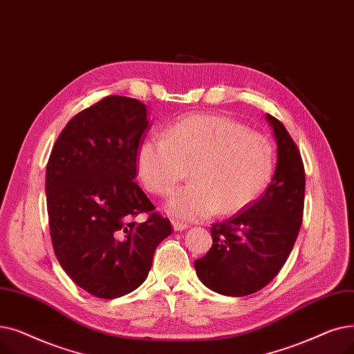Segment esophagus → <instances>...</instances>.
Here are the masks:
<instances>
[{
	"label": "esophagus",
	"instance_id": "34e87169",
	"mask_svg": "<svg viewBox=\"0 0 354 354\" xmlns=\"http://www.w3.org/2000/svg\"><path fill=\"white\" fill-rule=\"evenodd\" d=\"M173 227H174V230H176V232H178V230L187 229V227H189V225H187V223H184V222H180V221H173Z\"/></svg>",
	"mask_w": 354,
	"mask_h": 354
}]
</instances>
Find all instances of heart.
I'll return each mask as SVG.
<instances>
[{
	"instance_id": "b5f03b06",
	"label": "heart",
	"mask_w": 354,
	"mask_h": 354,
	"mask_svg": "<svg viewBox=\"0 0 354 354\" xmlns=\"http://www.w3.org/2000/svg\"><path fill=\"white\" fill-rule=\"evenodd\" d=\"M275 164L271 140L223 115L183 118L137 151L138 176L157 196L170 193L190 167L193 181L167 201L168 212L189 221L243 212L271 184Z\"/></svg>"
}]
</instances>
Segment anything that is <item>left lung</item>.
I'll list each match as a JSON object with an SVG mask.
<instances>
[{
	"instance_id": "obj_1",
	"label": "left lung",
	"mask_w": 354,
	"mask_h": 354,
	"mask_svg": "<svg viewBox=\"0 0 354 354\" xmlns=\"http://www.w3.org/2000/svg\"><path fill=\"white\" fill-rule=\"evenodd\" d=\"M278 144L274 178L254 205L210 227L213 245L194 261L206 287L230 297L262 290L288 259L302 223L306 171L283 124L266 115Z\"/></svg>"
}]
</instances>
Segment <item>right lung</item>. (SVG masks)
Returning a JSON list of instances; mask_svg holds the SVG:
<instances>
[{"instance_id":"add662e5","label":"right lung","mask_w":354,"mask_h":354,"mask_svg":"<svg viewBox=\"0 0 354 354\" xmlns=\"http://www.w3.org/2000/svg\"><path fill=\"white\" fill-rule=\"evenodd\" d=\"M148 129L142 102L106 96L67 122L47 162L56 258L77 287L97 298L137 290L157 246L173 230L133 181L137 151ZM140 214L147 216L144 223L135 221Z\"/></svg>"}]
</instances>
